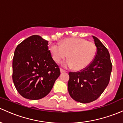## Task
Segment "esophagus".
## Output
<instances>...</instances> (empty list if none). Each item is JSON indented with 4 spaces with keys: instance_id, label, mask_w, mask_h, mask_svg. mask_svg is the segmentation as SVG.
<instances>
[{
    "instance_id": "obj_1",
    "label": "esophagus",
    "mask_w": 123,
    "mask_h": 123,
    "mask_svg": "<svg viewBox=\"0 0 123 123\" xmlns=\"http://www.w3.org/2000/svg\"><path fill=\"white\" fill-rule=\"evenodd\" d=\"M60 71H61V73H64V72H66V71L64 70V69H62V68H61V69H60Z\"/></svg>"
}]
</instances>
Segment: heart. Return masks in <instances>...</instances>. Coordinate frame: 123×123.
Instances as JSON below:
<instances>
[{
	"label": "heart",
	"mask_w": 123,
	"mask_h": 123,
	"mask_svg": "<svg viewBox=\"0 0 123 123\" xmlns=\"http://www.w3.org/2000/svg\"><path fill=\"white\" fill-rule=\"evenodd\" d=\"M95 43L82 38L66 39L61 46L54 44L50 48L53 59L59 63L68 55L69 59L64 63L65 67H72L75 70H82L88 67L96 55Z\"/></svg>",
	"instance_id": "obj_1"
}]
</instances>
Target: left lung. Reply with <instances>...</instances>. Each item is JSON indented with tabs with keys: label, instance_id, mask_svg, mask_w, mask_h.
I'll return each instance as SVG.
<instances>
[{
	"label": "left lung",
	"instance_id": "left-lung-1",
	"mask_svg": "<svg viewBox=\"0 0 123 123\" xmlns=\"http://www.w3.org/2000/svg\"><path fill=\"white\" fill-rule=\"evenodd\" d=\"M97 47L95 58L84 69L69 72L68 90L72 99L81 103L96 100L109 83L112 64L109 52L100 41L92 36Z\"/></svg>",
	"mask_w": 123,
	"mask_h": 123
}]
</instances>
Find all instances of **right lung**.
I'll list each match as a JSON object with an SVG mask.
<instances>
[{
    "instance_id": "add662e5",
    "label": "right lung",
    "mask_w": 123,
    "mask_h": 123,
    "mask_svg": "<svg viewBox=\"0 0 123 123\" xmlns=\"http://www.w3.org/2000/svg\"><path fill=\"white\" fill-rule=\"evenodd\" d=\"M48 41L32 35L19 43L13 58L12 79L25 98L39 99L51 91L60 69L48 49Z\"/></svg>"
}]
</instances>
